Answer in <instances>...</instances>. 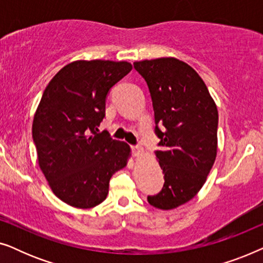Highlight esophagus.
Wrapping results in <instances>:
<instances>
[{"instance_id": "34e87169", "label": "esophagus", "mask_w": 263, "mask_h": 263, "mask_svg": "<svg viewBox=\"0 0 263 263\" xmlns=\"http://www.w3.org/2000/svg\"><path fill=\"white\" fill-rule=\"evenodd\" d=\"M132 151H133V154H134L135 157H140L142 153V149L138 146H132Z\"/></svg>"}]
</instances>
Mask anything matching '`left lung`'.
<instances>
[{"label": "left lung", "mask_w": 263, "mask_h": 263, "mask_svg": "<svg viewBox=\"0 0 263 263\" xmlns=\"http://www.w3.org/2000/svg\"><path fill=\"white\" fill-rule=\"evenodd\" d=\"M134 68L148 85L161 147L156 156L165 178L161 192L147 200L159 210H174L196 196L212 170L218 109L200 75L181 60H145Z\"/></svg>", "instance_id": "1"}]
</instances>
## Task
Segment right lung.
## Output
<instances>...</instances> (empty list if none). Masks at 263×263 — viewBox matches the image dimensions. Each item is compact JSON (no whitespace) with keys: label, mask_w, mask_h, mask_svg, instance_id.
Returning a JSON list of instances; mask_svg holds the SVG:
<instances>
[{"label":"right lung","mask_w":263,"mask_h":263,"mask_svg":"<svg viewBox=\"0 0 263 263\" xmlns=\"http://www.w3.org/2000/svg\"><path fill=\"white\" fill-rule=\"evenodd\" d=\"M132 68L127 61H74L43 93L32 123L38 165L52 193L71 207L102 203L110 178L127 166L128 143L98 133V127L107 92Z\"/></svg>","instance_id":"add662e5"}]
</instances>
